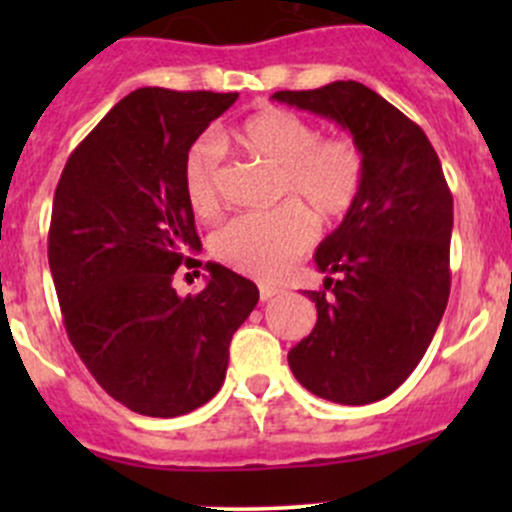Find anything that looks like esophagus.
<instances>
[{
  "label": "esophagus",
  "mask_w": 512,
  "mask_h": 512,
  "mask_svg": "<svg viewBox=\"0 0 512 512\" xmlns=\"http://www.w3.org/2000/svg\"><path fill=\"white\" fill-rule=\"evenodd\" d=\"M282 289L280 287H272V285H260V299L262 302H270L272 297H277V294H280Z\"/></svg>",
  "instance_id": "1"
}]
</instances>
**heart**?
<instances>
[{
  "mask_svg": "<svg viewBox=\"0 0 512 512\" xmlns=\"http://www.w3.org/2000/svg\"><path fill=\"white\" fill-rule=\"evenodd\" d=\"M235 141L252 156L277 168L270 213L242 215L213 237V255L232 270L257 280H280L314 242V220H342L359 200L366 183V160L349 136H319L307 118L285 108H265L235 128ZM225 165L215 138L190 146L183 163V190L200 218L223 208Z\"/></svg>",
  "mask_w": 512,
  "mask_h": 512,
  "instance_id": "heart-1",
  "label": "heart"
}]
</instances>
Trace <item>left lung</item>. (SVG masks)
I'll return each mask as SVG.
<instances>
[{
	"label": "left lung",
	"mask_w": 512,
	"mask_h": 512,
	"mask_svg": "<svg viewBox=\"0 0 512 512\" xmlns=\"http://www.w3.org/2000/svg\"><path fill=\"white\" fill-rule=\"evenodd\" d=\"M332 118L364 151L366 183L317 247V324L287 361L319 399L361 406L399 389L426 354L451 292L453 195L426 133L359 81L277 91Z\"/></svg>",
	"instance_id": "1"
}]
</instances>
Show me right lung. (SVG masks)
<instances>
[{"instance_id": "1", "label": "right lung", "mask_w": 512, "mask_h": 512, "mask_svg": "<svg viewBox=\"0 0 512 512\" xmlns=\"http://www.w3.org/2000/svg\"><path fill=\"white\" fill-rule=\"evenodd\" d=\"M235 101L133 91L74 148L56 185L49 267L66 334L101 389L136 414L173 418L208 404L232 334L260 299L255 282L215 262L193 297L173 287L178 270L203 265L190 257L200 237L185 156Z\"/></svg>"}]
</instances>
